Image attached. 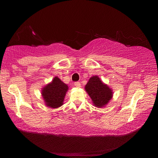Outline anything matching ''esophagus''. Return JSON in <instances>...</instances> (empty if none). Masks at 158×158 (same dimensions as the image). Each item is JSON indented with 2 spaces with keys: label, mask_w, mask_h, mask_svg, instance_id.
Masks as SVG:
<instances>
[{
  "label": "esophagus",
  "mask_w": 158,
  "mask_h": 158,
  "mask_svg": "<svg viewBox=\"0 0 158 158\" xmlns=\"http://www.w3.org/2000/svg\"><path fill=\"white\" fill-rule=\"evenodd\" d=\"M74 84V85H75L77 88H80V87H81V84H80V82H75Z\"/></svg>",
  "instance_id": "esophagus-1"
}]
</instances>
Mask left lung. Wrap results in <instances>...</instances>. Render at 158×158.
<instances>
[{
  "label": "left lung",
  "instance_id": "left-lung-1",
  "mask_svg": "<svg viewBox=\"0 0 158 158\" xmlns=\"http://www.w3.org/2000/svg\"><path fill=\"white\" fill-rule=\"evenodd\" d=\"M85 90L96 107H103L113 96L112 90L107 85L104 84L98 76L90 77L85 85Z\"/></svg>",
  "mask_w": 158,
  "mask_h": 158
}]
</instances>
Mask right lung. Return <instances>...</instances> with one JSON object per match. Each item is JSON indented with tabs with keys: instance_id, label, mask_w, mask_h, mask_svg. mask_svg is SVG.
Listing matches in <instances>:
<instances>
[{
	"instance_id": "obj_1",
	"label": "right lung",
	"mask_w": 158,
	"mask_h": 158,
	"mask_svg": "<svg viewBox=\"0 0 158 158\" xmlns=\"http://www.w3.org/2000/svg\"><path fill=\"white\" fill-rule=\"evenodd\" d=\"M68 90V85L64 84L58 77H55L52 82L42 89V95L45 105L53 109L60 107L63 105Z\"/></svg>"
}]
</instances>
